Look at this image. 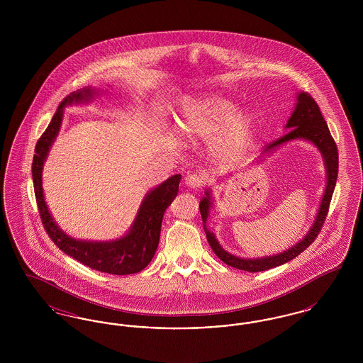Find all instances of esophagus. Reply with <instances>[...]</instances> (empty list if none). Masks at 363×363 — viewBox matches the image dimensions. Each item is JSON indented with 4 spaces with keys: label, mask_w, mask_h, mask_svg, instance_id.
Wrapping results in <instances>:
<instances>
[{
    "label": "esophagus",
    "mask_w": 363,
    "mask_h": 363,
    "mask_svg": "<svg viewBox=\"0 0 363 363\" xmlns=\"http://www.w3.org/2000/svg\"><path fill=\"white\" fill-rule=\"evenodd\" d=\"M185 184H186L189 188H191V189H199V188H201V186H203L204 179H203V177H201V175L190 174V175L186 177Z\"/></svg>",
    "instance_id": "esophagus-1"
}]
</instances>
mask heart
<instances>
[{"label": "heart", "mask_w": 363, "mask_h": 363, "mask_svg": "<svg viewBox=\"0 0 363 363\" xmlns=\"http://www.w3.org/2000/svg\"><path fill=\"white\" fill-rule=\"evenodd\" d=\"M257 129L252 111L216 95L184 101L177 117V130L186 143L209 140V152L219 164L228 166L247 152Z\"/></svg>", "instance_id": "heart-1"}]
</instances>
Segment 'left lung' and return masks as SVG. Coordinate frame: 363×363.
<instances>
[{"label":"left lung","instance_id":"left-lung-1","mask_svg":"<svg viewBox=\"0 0 363 363\" xmlns=\"http://www.w3.org/2000/svg\"><path fill=\"white\" fill-rule=\"evenodd\" d=\"M286 130H289L283 138H277V141L271 143L265 147L262 155H259L257 160H261L264 155H271L277 148L281 145L294 141V140H306L311 143L323 156L324 166L327 172V185L321 199V204L315 213V219L311 225V230L308 234L301 240L289 247L284 252H280L272 256H264V257H256V259H243L237 257L231 253H228L222 247V245L218 242L215 234L209 231L207 227L208 216L211 212V208L213 206L212 191L211 189L206 190V196L200 201V213L203 218L204 231L207 234V240L209 242L211 249L215 252V255L225 262L230 267H234L241 271L247 272H261L271 268L279 267L281 264H286L289 261L295 259L298 255H301L308 246H311V242L314 241L321 231V225H324V220L328 213L330 199L335 190L336 179H337V169H339V155H337V147L335 140L330 136L328 125L324 120L318 104L314 102L309 94L299 92L296 95V104L294 107L291 117L284 126Z\"/></svg>","mask_w":363,"mask_h":363}]
</instances>
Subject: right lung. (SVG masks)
Returning a JSON list of instances; mask_svg holds the SVG:
<instances>
[{"label":"right lung","mask_w":363,"mask_h":363,"mask_svg":"<svg viewBox=\"0 0 363 363\" xmlns=\"http://www.w3.org/2000/svg\"><path fill=\"white\" fill-rule=\"evenodd\" d=\"M99 95V89L84 86L73 91L52 116L45 133L40 136L35 147L33 160V179H34L36 204L42 218V223L52 242L70 257H73L86 267L111 275H130L143 271L154 257L164 211L173 203L178 194L181 174L172 175L169 179L147 191L144 196L138 215L126 234L113 241H84L76 240L60 228L49 211L45 200L42 186V172L46 157L52 143L58 136L64 118V110L73 104H88L94 96Z\"/></svg>","instance_id":"right-lung-1"}]
</instances>
